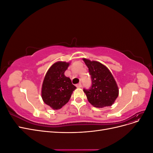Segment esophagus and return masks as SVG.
Instances as JSON below:
<instances>
[{
    "mask_svg": "<svg viewBox=\"0 0 153 153\" xmlns=\"http://www.w3.org/2000/svg\"><path fill=\"white\" fill-rule=\"evenodd\" d=\"M76 87H78V88H80V87H82V84H81V83H79V84H76Z\"/></svg>",
    "mask_w": 153,
    "mask_h": 153,
    "instance_id": "esophagus-1",
    "label": "esophagus"
}]
</instances>
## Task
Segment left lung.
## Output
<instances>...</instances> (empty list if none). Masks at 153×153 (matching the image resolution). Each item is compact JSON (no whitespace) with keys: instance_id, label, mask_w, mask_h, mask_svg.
<instances>
[{"instance_id":"obj_1","label":"left lung","mask_w":153,"mask_h":153,"mask_svg":"<svg viewBox=\"0 0 153 153\" xmlns=\"http://www.w3.org/2000/svg\"><path fill=\"white\" fill-rule=\"evenodd\" d=\"M89 68L92 85L89 89H84L89 102L95 107L112 106L119 95V89L109 69L101 63L83 59Z\"/></svg>"}]
</instances>
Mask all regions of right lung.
Segmentation results:
<instances>
[{"mask_svg": "<svg viewBox=\"0 0 153 153\" xmlns=\"http://www.w3.org/2000/svg\"><path fill=\"white\" fill-rule=\"evenodd\" d=\"M69 62L54 63L46 73L41 89V97L45 104L54 110L61 108L70 99L76 89L71 79L64 75Z\"/></svg>", "mask_w": 153, "mask_h": 153, "instance_id": "add662e5", "label": "right lung"}]
</instances>
